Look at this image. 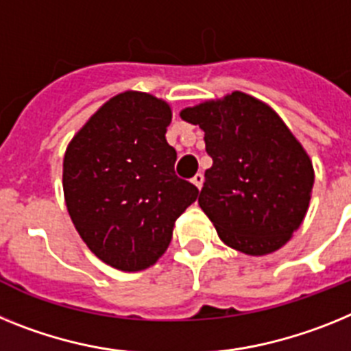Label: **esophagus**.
I'll return each mask as SVG.
<instances>
[{"instance_id": "esophagus-1", "label": "esophagus", "mask_w": 351, "mask_h": 351, "mask_svg": "<svg viewBox=\"0 0 351 351\" xmlns=\"http://www.w3.org/2000/svg\"><path fill=\"white\" fill-rule=\"evenodd\" d=\"M203 182H205V176H203V173H196V175H194V178H193V184L196 185L197 189H201V187H203Z\"/></svg>"}]
</instances>
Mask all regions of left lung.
Here are the masks:
<instances>
[{"label": "left lung", "mask_w": 351, "mask_h": 351, "mask_svg": "<svg viewBox=\"0 0 351 351\" xmlns=\"http://www.w3.org/2000/svg\"><path fill=\"white\" fill-rule=\"evenodd\" d=\"M205 132L213 164L199 206L226 245L252 256L282 247L306 217L315 184L309 157L267 104L233 91L182 111Z\"/></svg>", "instance_id": "1"}]
</instances>
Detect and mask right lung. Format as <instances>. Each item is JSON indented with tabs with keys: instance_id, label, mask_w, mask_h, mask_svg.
<instances>
[{
	"instance_id": "obj_1",
	"label": "right lung",
	"mask_w": 351,
	"mask_h": 351,
	"mask_svg": "<svg viewBox=\"0 0 351 351\" xmlns=\"http://www.w3.org/2000/svg\"><path fill=\"white\" fill-rule=\"evenodd\" d=\"M169 123L166 102L125 91L104 104L66 148L70 219L90 251L118 270L154 265L171 242L176 219L199 194L176 176Z\"/></svg>"
}]
</instances>
